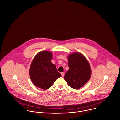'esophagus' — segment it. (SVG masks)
Returning a JSON list of instances; mask_svg holds the SVG:
<instances>
[{"label": "esophagus", "instance_id": "1", "mask_svg": "<svg viewBox=\"0 0 120 120\" xmlns=\"http://www.w3.org/2000/svg\"><path fill=\"white\" fill-rule=\"evenodd\" d=\"M61 74L62 77H64V75H65V73H61Z\"/></svg>", "mask_w": 120, "mask_h": 120}]
</instances>
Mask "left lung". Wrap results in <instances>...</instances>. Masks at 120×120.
Listing matches in <instances>:
<instances>
[{
	"instance_id": "left-lung-1",
	"label": "left lung",
	"mask_w": 120,
	"mask_h": 120,
	"mask_svg": "<svg viewBox=\"0 0 120 120\" xmlns=\"http://www.w3.org/2000/svg\"><path fill=\"white\" fill-rule=\"evenodd\" d=\"M69 70L64 79L74 89H79L90 79L91 70L86 57L80 52H74L68 56Z\"/></svg>"
}]
</instances>
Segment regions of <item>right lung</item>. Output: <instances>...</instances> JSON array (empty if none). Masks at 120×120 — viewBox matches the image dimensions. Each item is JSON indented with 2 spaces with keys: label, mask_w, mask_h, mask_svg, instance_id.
<instances>
[{
  "label": "right lung",
  "mask_w": 120,
  "mask_h": 120,
  "mask_svg": "<svg viewBox=\"0 0 120 120\" xmlns=\"http://www.w3.org/2000/svg\"><path fill=\"white\" fill-rule=\"evenodd\" d=\"M52 54L47 51H42L34 57L30 68L29 75L34 84L42 89H48L54 81L61 76L57 71L56 66L51 60Z\"/></svg>",
  "instance_id": "right-lung-1"
}]
</instances>
